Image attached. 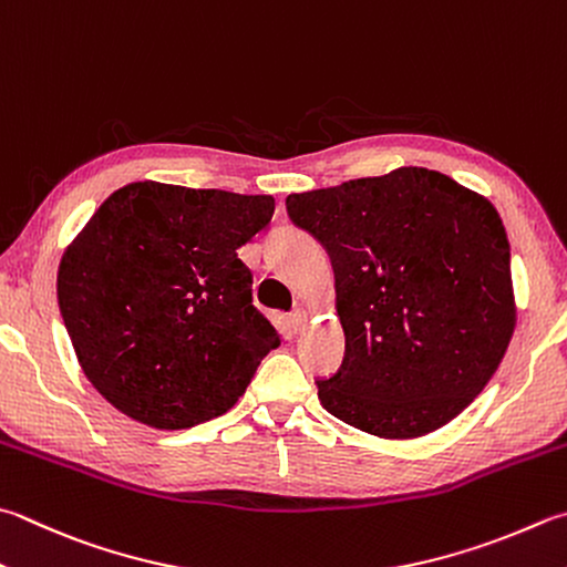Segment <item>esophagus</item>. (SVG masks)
Wrapping results in <instances>:
<instances>
[{
	"label": "esophagus",
	"mask_w": 567,
	"mask_h": 567,
	"mask_svg": "<svg viewBox=\"0 0 567 567\" xmlns=\"http://www.w3.org/2000/svg\"><path fill=\"white\" fill-rule=\"evenodd\" d=\"M308 323V313L306 311H293L291 316H288V326H291L293 333H301V330L306 328Z\"/></svg>",
	"instance_id": "esophagus-1"
}]
</instances>
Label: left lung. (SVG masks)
I'll return each mask as SVG.
<instances>
[{"mask_svg":"<svg viewBox=\"0 0 567 567\" xmlns=\"http://www.w3.org/2000/svg\"><path fill=\"white\" fill-rule=\"evenodd\" d=\"M336 274L346 358L323 408L382 440L440 430L494 375L516 328L511 247L494 205L436 169L286 197Z\"/></svg>","mask_w":567,"mask_h":567,"instance_id":"1","label":"left lung"}]
</instances>
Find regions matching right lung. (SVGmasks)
Instances as JSON below:
<instances>
[{
  "label": "right lung",
  "instance_id": "1",
  "mask_svg": "<svg viewBox=\"0 0 567 567\" xmlns=\"http://www.w3.org/2000/svg\"><path fill=\"white\" fill-rule=\"evenodd\" d=\"M271 215L269 195L151 179L95 209L61 256L56 296L85 378L115 410L187 430L237 404L281 346L237 254Z\"/></svg>",
  "mask_w": 567,
  "mask_h": 567
}]
</instances>
